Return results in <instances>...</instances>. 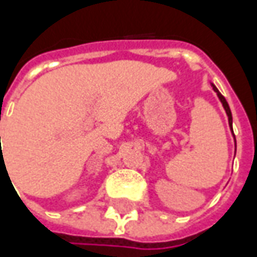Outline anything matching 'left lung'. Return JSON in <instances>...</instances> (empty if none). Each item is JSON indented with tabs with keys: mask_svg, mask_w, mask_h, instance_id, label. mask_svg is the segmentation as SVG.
<instances>
[{
	"mask_svg": "<svg viewBox=\"0 0 257 257\" xmlns=\"http://www.w3.org/2000/svg\"><path fill=\"white\" fill-rule=\"evenodd\" d=\"M210 85L213 87V91L217 94V97H219V100H220V103H222L223 108H224V111H226V114H227L229 127H230V130H232V133H233V117H232V111H230V107H229V104H227V101H226V98H224L222 94H220V91L217 90V87L213 84V83H210ZM234 147H236V139H234ZM234 154H236V149H234Z\"/></svg>",
	"mask_w": 257,
	"mask_h": 257,
	"instance_id": "1",
	"label": "left lung"
}]
</instances>
